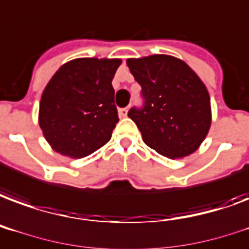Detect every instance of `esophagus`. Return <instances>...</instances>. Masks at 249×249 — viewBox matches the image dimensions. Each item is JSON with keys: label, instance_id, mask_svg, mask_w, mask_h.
Instances as JSON below:
<instances>
[{"label": "esophagus", "instance_id": "esophagus-1", "mask_svg": "<svg viewBox=\"0 0 249 249\" xmlns=\"http://www.w3.org/2000/svg\"><path fill=\"white\" fill-rule=\"evenodd\" d=\"M127 111H128L127 107H122V109H119V115L121 117H127Z\"/></svg>", "mask_w": 249, "mask_h": 249}]
</instances>
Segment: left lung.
Listing matches in <instances>:
<instances>
[{
	"label": "left lung",
	"mask_w": 249,
	"mask_h": 249,
	"mask_svg": "<svg viewBox=\"0 0 249 249\" xmlns=\"http://www.w3.org/2000/svg\"><path fill=\"white\" fill-rule=\"evenodd\" d=\"M127 65L142 87V106L128 110L144 143L169 159L193 153L211 123L210 97L197 74L180 59L153 55L128 59Z\"/></svg>",
	"instance_id": "left-lung-1"
}]
</instances>
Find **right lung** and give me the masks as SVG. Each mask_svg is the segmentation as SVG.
Here are the masks:
<instances>
[{
	"label": "right lung",
	"mask_w": 249,
	"mask_h": 249,
	"mask_svg": "<svg viewBox=\"0 0 249 249\" xmlns=\"http://www.w3.org/2000/svg\"><path fill=\"white\" fill-rule=\"evenodd\" d=\"M119 65V59H76L47 84L39 126L56 152L81 159L109 142L119 121L111 85Z\"/></svg>",
	"instance_id": "right-lung-1"
}]
</instances>
